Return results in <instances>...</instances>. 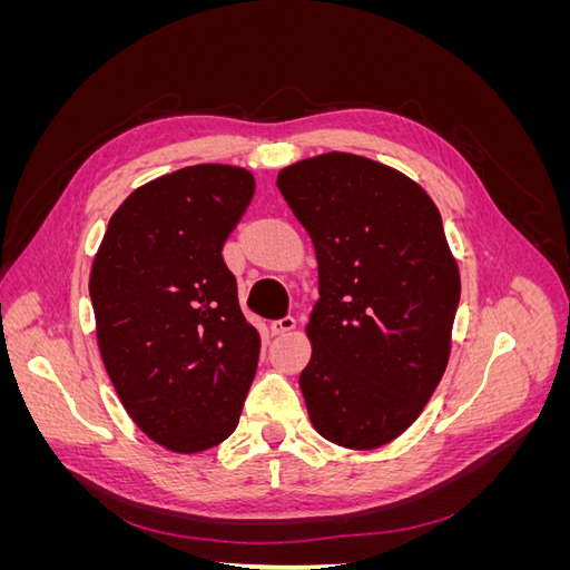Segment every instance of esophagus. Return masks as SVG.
I'll list each match as a JSON object with an SVG mask.
<instances>
[{
	"mask_svg": "<svg viewBox=\"0 0 570 570\" xmlns=\"http://www.w3.org/2000/svg\"><path fill=\"white\" fill-rule=\"evenodd\" d=\"M295 325H297V321L292 318V316H285V318H278V321H273L271 323V333L273 335H285V333H292L295 331Z\"/></svg>",
	"mask_w": 570,
	"mask_h": 570,
	"instance_id": "1",
	"label": "esophagus"
}]
</instances>
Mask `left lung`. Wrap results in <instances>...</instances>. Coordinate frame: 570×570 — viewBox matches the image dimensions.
Masks as SVG:
<instances>
[{"mask_svg":"<svg viewBox=\"0 0 570 570\" xmlns=\"http://www.w3.org/2000/svg\"><path fill=\"white\" fill-rule=\"evenodd\" d=\"M278 189L318 262L308 419L325 440L375 450L421 416L450 361L461 278L442 216L419 183L347 151L283 168Z\"/></svg>","mask_w":570,"mask_h":570,"instance_id":"left-lung-1","label":"left lung"}]
</instances>
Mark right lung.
Wrapping results in <instances>:
<instances>
[{"instance_id":"right-lung-1","label":"right lung","mask_w":570,"mask_h":570,"mask_svg":"<svg viewBox=\"0 0 570 570\" xmlns=\"http://www.w3.org/2000/svg\"><path fill=\"white\" fill-rule=\"evenodd\" d=\"M252 195L247 168L185 166L130 193L95 254L101 361L135 425L170 452L233 435L254 381L262 337L220 254Z\"/></svg>"}]
</instances>
